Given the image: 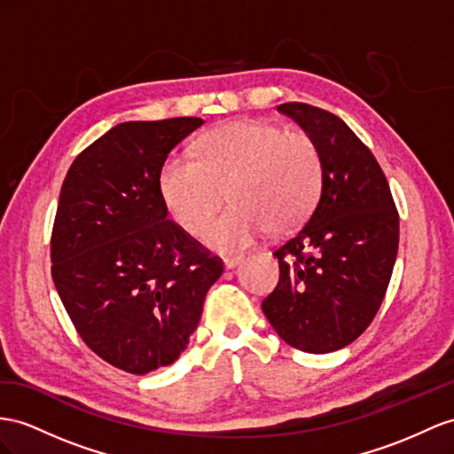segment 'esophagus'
<instances>
[{"label": "esophagus", "mask_w": 454, "mask_h": 454, "mask_svg": "<svg viewBox=\"0 0 454 454\" xmlns=\"http://www.w3.org/2000/svg\"><path fill=\"white\" fill-rule=\"evenodd\" d=\"M241 261L243 257H239V254H231V257H224V266L226 269H236Z\"/></svg>", "instance_id": "34e87169"}]
</instances>
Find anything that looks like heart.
Listing matches in <instances>:
<instances>
[{
    "label": "heart",
    "mask_w": 454,
    "mask_h": 454,
    "mask_svg": "<svg viewBox=\"0 0 454 454\" xmlns=\"http://www.w3.org/2000/svg\"><path fill=\"white\" fill-rule=\"evenodd\" d=\"M324 182L318 144L301 130L269 121H234L207 132L195 159L172 153L159 172V188L170 216L200 234L222 202L232 205L203 230L220 251H238L266 230L287 234L317 207Z\"/></svg>",
    "instance_id": "b5f03b06"
}]
</instances>
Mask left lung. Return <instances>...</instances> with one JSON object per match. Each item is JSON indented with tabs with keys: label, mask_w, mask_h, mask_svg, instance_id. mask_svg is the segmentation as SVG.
Instances as JSON below:
<instances>
[{
	"label": "left lung",
	"mask_w": 454,
	"mask_h": 454,
	"mask_svg": "<svg viewBox=\"0 0 454 454\" xmlns=\"http://www.w3.org/2000/svg\"><path fill=\"white\" fill-rule=\"evenodd\" d=\"M324 159L320 200L274 249L280 280L262 312L305 353H332L363 333L386 297L399 247V213L386 174L340 116L307 103L278 106Z\"/></svg>",
	"instance_id": "8db88e82"
}]
</instances>
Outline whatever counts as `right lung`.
Instances as JSON below:
<instances>
[{"label": "right lung", "mask_w": 454, "mask_h": 454, "mask_svg": "<svg viewBox=\"0 0 454 454\" xmlns=\"http://www.w3.org/2000/svg\"><path fill=\"white\" fill-rule=\"evenodd\" d=\"M197 116L122 122L68 168L51 230V278L82 341L136 376L190 343L224 264L167 218L159 172Z\"/></svg>", "instance_id": "obj_1"}]
</instances>
